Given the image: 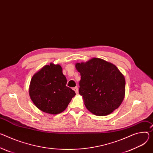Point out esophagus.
<instances>
[{
	"label": "esophagus",
	"instance_id": "34e87169",
	"mask_svg": "<svg viewBox=\"0 0 153 153\" xmlns=\"http://www.w3.org/2000/svg\"><path fill=\"white\" fill-rule=\"evenodd\" d=\"M73 90L75 91L76 93H78V91H79V89H78V87H76L73 88Z\"/></svg>",
	"mask_w": 153,
	"mask_h": 153
}]
</instances>
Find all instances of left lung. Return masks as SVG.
Masks as SVG:
<instances>
[{
  "instance_id": "8db88e82",
  "label": "left lung",
  "mask_w": 153,
  "mask_h": 153,
  "mask_svg": "<svg viewBox=\"0 0 153 153\" xmlns=\"http://www.w3.org/2000/svg\"><path fill=\"white\" fill-rule=\"evenodd\" d=\"M79 94L93 114L105 116L118 108L125 96V78L113 63L99 58L77 63Z\"/></svg>"
}]
</instances>
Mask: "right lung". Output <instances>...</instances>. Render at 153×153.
Listing matches in <instances>:
<instances>
[{"mask_svg":"<svg viewBox=\"0 0 153 153\" xmlns=\"http://www.w3.org/2000/svg\"><path fill=\"white\" fill-rule=\"evenodd\" d=\"M67 80L60 65H45L32 77L29 95L35 105L43 112L57 115L66 108L76 95L66 86Z\"/></svg>","mask_w":153,"mask_h":153,"instance_id":"add662e5","label":"right lung"}]
</instances>
